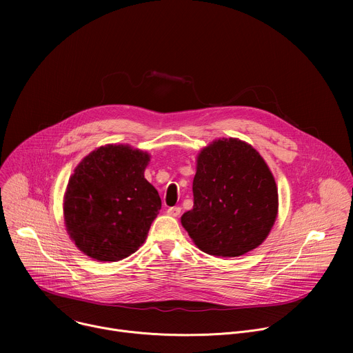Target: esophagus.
I'll use <instances>...</instances> for the list:
<instances>
[{
    "label": "esophagus",
    "mask_w": 353,
    "mask_h": 353,
    "mask_svg": "<svg viewBox=\"0 0 353 353\" xmlns=\"http://www.w3.org/2000/svg\"><path fill=\"white\" fill-rule=\"evenodd\" d=\"M168 214L172 215V216H179L181 214V208L180 207H170L168 210Z\"/></svg>",
    "instance_id": "esophagus-1"
}]
</instances>
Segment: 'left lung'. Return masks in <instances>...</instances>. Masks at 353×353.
Segmentation results:
<instances>
[{
    "label": "left lung",
    "mask_w": 353,
    "mask_h": 353,
    "mask_svg": "<svg viewBox=\"0 0 353 353\" xmlns=\"http://www.w3.org/2000/svg\"><path fill=\"white\" fill-rule=\"evenodd\" d=\"M194 207L181 225L196 247L218 257H239L259 247L278 214V190L257 150L239 139L204 148L192 181Z\"/></svg>",
    "instance_id": "obj_1"
}]
</instances>
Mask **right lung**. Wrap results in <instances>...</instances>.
I'll list each match as a JSON object with an SVG mask.
<instances>
[{
	"instance_id": "right-lung-1",
	"label": "right lung",
	"mask_w": 353,
	"mask_h": 353,
	"mask_svg": "<svg viewBox=\"0 0 353 353\" xmlns=\"http://www.w3.org/2000/svg\"><path fill=\"white\" fill-rule=\"evenodd\" d=\"M149 155L127 145L100 146L75 169L65 192L67 230L97 261H119L145 241L162 207L143 172Z\"/></svg>"
}]
</instances>
